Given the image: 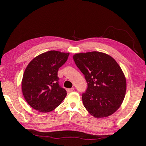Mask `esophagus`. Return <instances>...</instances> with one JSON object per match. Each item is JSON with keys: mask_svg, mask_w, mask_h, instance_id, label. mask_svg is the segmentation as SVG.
<instances>
[{"mask_svg": "<svg viewBox=\"0 0 146 146\" xmlns=\"http://www.w3.org/2000/svg\"><path fill=\"white\" fill-rule=\"evenodd\" d=\"M74 90V88H70V89H67V91L68 93H71L72 92V91Z\"/></svg>", "mask_w": 146, "mask_h": 146, "instance_id": "34e87169", "label": "esophagus"}]
</instances>
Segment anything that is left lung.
<instances>
[{
    "label": "left lung",
    "mask_w": 146,
    "mask_h": 146,
    "mask_svg": "<svg viewBox=\"0 0 146 146\" xmlns=\"http://www.w3.org/2000/svg\"><path fill=\"white\" fill-rule=\"evenodd\" d=\"M73 60L88 84L82 95L88 111L96 118L114 113L126 91V80L120 66L111 56L98 51L76 53Z\"/></svg>",
    "instance_id": "left-lung-1"
}]
</instances>
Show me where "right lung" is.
<instances>
[{
	"instance_id": "1",
	"label": "right lung",
	"mask_w": 146,
	"mask_h": 146,
	"mask_svg": "<svg viewBox=\"0 0 146 146\" xmlns=\"http://www.w3.org/2000/svg\"><path fill=\"white\" fill-rule=\"evenodd\" d=\"M69 55L49 51L29 63L23 75L22 91L31 108L39 112L48 113L58 107L65 98L67 92L59 85L57 73Z\"/></svg>"
}]
</instances>
